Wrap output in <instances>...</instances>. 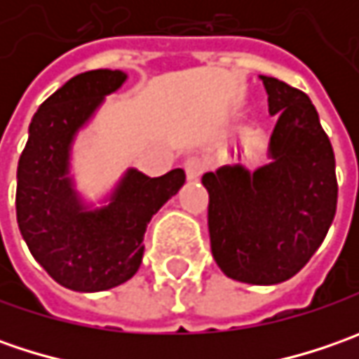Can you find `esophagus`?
Returning <instances> with one entry per match:
<instances>
[{
  "instance_id": "obj_1",
  "label": "esophagus",
  "mask_w": 359,
  "mask_h": 359,
  "mask_svg": "<svg viewBox=\"0 0 359 359\" xmlns=\"http://www.w3.org/2000/svg\"><path fill=\"white\" fill-rule=\"evenodd\" d=\"M184 170H186V177L189 182L198 180L201 173H203V163L198 156H189L184 159Z\"/></svg>"
}]
</instances>
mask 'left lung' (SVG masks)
Segmentation results:
<instances>
[{
	"mask_svg": "<svg viewBox=\"0 0 359 359\" xmlns=\"http://www.w3.org/2000/svg\"><path fill=\"white\" fill-rule=\"evenodd\" d=\"M269 114V163L250 172L224 165L203 173L208 228L219 269L243 283L294 278L322 245L336 215L338 182L330 137L304 91L259 76Z\"/></svg>",
	"mask_w": 359,
	"mask_h": 359,
	"instance_id": "1",
	"label": "left lung"
}]
</instances>
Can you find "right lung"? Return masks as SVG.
<instances>
[{
    "label": "right lung",
    "instance_id": "obj_1",
    "mask_svg": "<svg viewBox=\"0 0 359 359\" xmlns=\"http://www.w3.org/2000/svg\"><path fill=\"white\" fill-rule=\"evenodd\" d=\"M126 79L119 69H93L63 83L35 111L18 163L21 236L39 266L74 292H104L133 278L151 215L186 182L180 168L159 177L131 168L107 205L90 208L79 198L69 177L74 140Z\"/></svg>",
    "mask_w": 359,
    "mask_h": 359
}]
</instances>
